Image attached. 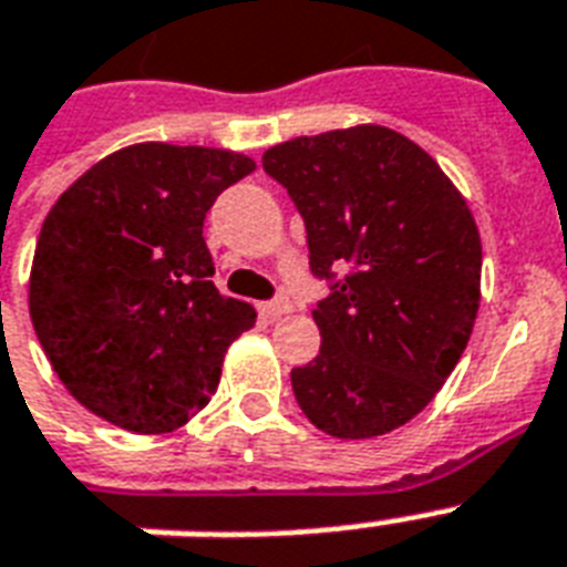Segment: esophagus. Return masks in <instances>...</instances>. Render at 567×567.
I'll return each instance as SVG.
<instances>
[{
	"instance_id": "34e87169",
	"label": "esophagus",
	"mask_w": 567,
	"mask_h": 567,
	"mask_svg": "<svg viewBox=\"0 0 567 567\" xmlns=\"http://www.w3.org/2000/svg\"><path fill=\"white\" fill-rule=\"evenodd\" d=\"M258 311H261L265 318H279V315H288V311H291V300H288V297H276V300L270 302H261Z\"/></svg>"
}]
</instances>
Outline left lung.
Returning <instances> with one entry per match:
<instances>
[{"label":"left lung","mask_w":567,"mask_h":567,"mask_svg":"<svg viewBox=\"0 0 567 567\" xmlns=\"http://www.w3.org/2000/svg\"><path fill=\"white\" fill-rule=\"evenodd\" d=\"M261 164L306 223L311 274L329 282L311 311L320 355L291 371L293 396L327 435H385L465 353L483 270L474 214L432 155L385 126L293 137Z\"/></svg>","instance_id":"1"}]
</instances>
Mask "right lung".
Masks as SVG:
<instances>
[{
	"label": "right lung",
	"mask_w": 567,
	"mask_h": 567,
	"mask_svg": "<svg viewBox=\"0 0 567 567\" xmlns=\"http://www.w3.org/2000/svg\"><path fill=\"white\" fill-rule=\"evenodd\" d=\"M256 171L229 150L135 144L102 158L43 220L29 282L38 341L66 391L128 432L179 430L256 323L214 288L205 212Z\"/></svg>",
	"instance_id": "add662e5"
}]
</instances>
